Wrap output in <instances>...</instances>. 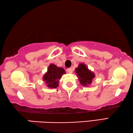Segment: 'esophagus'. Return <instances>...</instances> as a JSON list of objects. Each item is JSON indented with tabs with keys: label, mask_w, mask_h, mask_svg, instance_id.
<instances>
[{
	"label": "esophagus",
	"mask_w": 133,
	"mask_h": 133,
	"mask_svg": "<svg viewBox=\"0 0 133 133\" xmlns=\"http://www.w3.org/2000/svg\"><path fill=\"white\" fill-rule=\"evenodd\" d=\"M66 71L68 72L69 73V74H72V69L71 68H68V69H66Z\"/></svg>",
	"instance_id": "34e87169"
}]
</instances>
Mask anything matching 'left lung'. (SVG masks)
Listing matches in <instances>:
<instances>
[{
    "mask_svg": "<svg viewBox=\"0 0 133 133\" xmlns=\"http://www.w3.org/2000/svg\"><path fill=\"white\" fill-rule=\"evenodd\" d=\"M75 73L79 81L83 86H88L91 84L92 79L95 77V74L88 69L85 64L81 63L75 69Z\"/></svg>",
    "mask_w": 133,
    "mask_h": 133,
    "instance_id": "8db88e82",
    "label": "left lung"
}]
</instances>
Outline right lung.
<instances>
[{
	"label": "right lung",
	"mask_w": 133,
	"mask_h": 133,
	"mask_svg": "<svg viewBox=\"0 0 133 133\" xmlns=\"http://www.w3.org/2000/svg\"><path fill=\"white\" fill-rule=\"evenodd\" d=\"M64 74L65 72L64 68L58 67L54 64H50L47 72L43 76V80L48 88H56L58 87L59 81Z\"/></svg>",
	"instance_id": "add662e5"
}]
</instances>
